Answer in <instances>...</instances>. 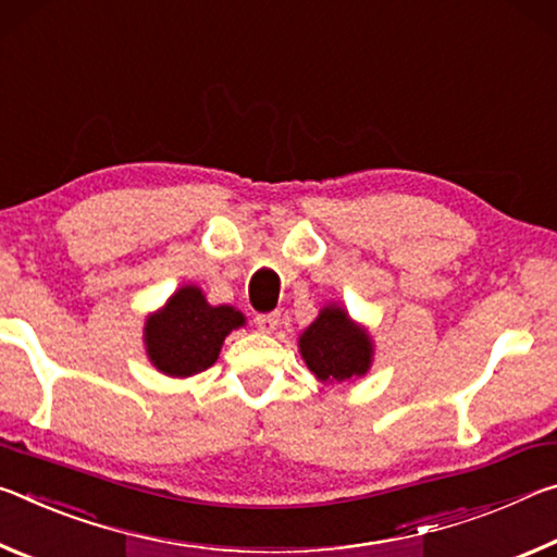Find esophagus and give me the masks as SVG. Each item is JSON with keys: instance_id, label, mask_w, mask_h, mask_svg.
<instances>
[{"instance_id": "esophagus-1", "label": "esophagus", "mask_w": 557, "mask_h": 557, "mask_svg": "<svg viewBox=\"0 0 557 557\" xmlns=\"http://www.w3.org/2000/svg\"><path fill=\"white\" fill-rule=\"evenodd\" d=\"M278 321H281L278 313H257V318H253V323H257V327H259L261 333H273V331H276Z\"/></svg>"}]
</instances>
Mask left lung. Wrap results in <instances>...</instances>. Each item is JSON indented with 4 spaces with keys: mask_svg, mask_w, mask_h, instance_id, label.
Masks as SVG:
<instances>
[{
    "mask_svg": "<svg viewBox=\"0 0 557 557\" xmlns=\"http://www.w3.org/2000/svg\"><path fill=\"white\" fill-rule=\"evenodd\" d=\"M300 355L323 382L360 377L370 368V341L343 308H323L315 323L300 335Z\"/></svg>",
    "mask_w": 557,
    "mask_h": 557,
    "instance_id": "obj_1",
    "label": "left lung"
}]
</instances>
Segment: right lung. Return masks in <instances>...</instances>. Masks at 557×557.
Returning <instances> with one entry per match:
<instances>
[{
    "label": "right lung",
    "instance_id": "obj_1",
    "mask_svg": "<svg viewBox=\"0 0 557 557\" xmlns=\"http://www.w3.org/2000/svg\"><path fill=\"white\" fill-rule=\"evenodd\" d=\"M239 325H244L239 311L209 306L202 290L185 286L158 315H150L145 343L154 368L172 377H187L214 364L224 338Z\"/></svg>",
    "mask_w": 557,
    "mask_h": 557
}]
</instances>
